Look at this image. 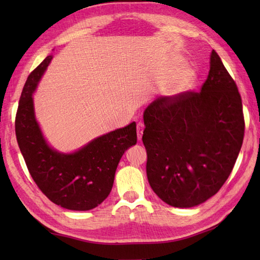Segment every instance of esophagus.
<instances>
[{"mask_svg":"<svg viewBox=\"0 0 260 260\" xmlns=\"http://www.w3.org/2000/svg\"><path fill=\"white\" fill-rule=\"evenodd\" d=\"M143 130H144V123H143V122H139V123L137 124V133H138V139H139V140L142 139Z\"/></svg>","mask_w":260,"mask_h":260,"instance_id":"esophagus-1","label":"esophagus"}]
</instances>
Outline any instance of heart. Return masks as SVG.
I'll use <instances>...</instances> for the list:
<instances>
[{
	"label": "heart",
	"mask_w": 260,
	"mask_h": 260,
	"mask_svg": "<svg viewBox=\"0 0 260 260\" xmlns=\"http://www.w3.org/2000/svg\"><path fill=\"white\" fill-rule=\"evenodd\" d=\"M174 68L177 73L171 78L167 86L169 94H179L187 91L195 81V72L191 67H186V62L183 59L176 60Z\"/></svg>",
	"instance_id": "b5f03b06"
}]
</instances>
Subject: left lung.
<instances>
[{
  "instance_id": "1",
  "label": "left lung",
  "mask_w": 260,
  "mask_h": 260,
  "mask_svg": "<svg viewBox=\"0 0 260 260\" xmlns=\"http://www.w3.org/2000/svg\"><path fill=\"white\" fill-rule=\"evenodd\" d=\"M146 175L168 205L190 208L214 196L229 178L242 147V99L212 50L201 92L159 96L144 111Z\"/></svg>"
}]
</instances>
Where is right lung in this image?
<instances>
[{
  "label": "right lung",
  "instance_id": "add662e5",
  "mask_svg": "<svg viewBox=\"0 0 260 260\" xmlns=\"http://www.w3.org/2000/svg\"><path fill=\"white\" fill-rule=\"evenodd\" d=\"M52 58L49 55L23 85L15 120L17 142L31 177L46 198L66 209L90 210L111 193L120 158L137 143V125L133 121L70 154L52 148L36 119L32 99Z\"/></svg>",
  "mask_w": 260,
  "mask_h": 260
}]
</instances>
